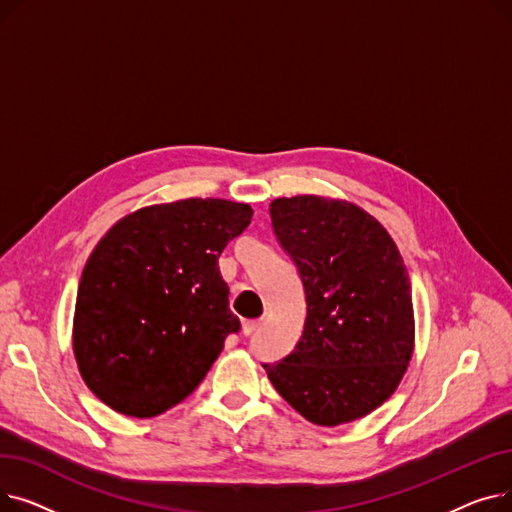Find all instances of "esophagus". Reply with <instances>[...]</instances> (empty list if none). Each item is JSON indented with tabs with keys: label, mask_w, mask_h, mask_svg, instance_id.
Instances as JSON below:
<instances>
[{
	"label": "esophagus",
	"mask_w": 512,
	"mask_h": 512,
	"mask_svg": "<svg viewBox=\"0 0 512 512\" xmlns=\"http://www.w3.org/2000/svg\"><path fill=\"white\" fill-rule=\"evenodd\" d=\"M259 326H261V321H257V319L242 321V334H245V336H253V334L259 330Z\"/></svg>",
	"instance_id": "34e87169"
}]
</instances>
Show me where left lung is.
Here are the masks:
<instances>
[{"mask_svg": "<svg viewBox=\"0 0 512 512\" xmlns=\"http://www.w3.org/2000/svg\"><path fill=\"white\" fill-rule=\"evenodd\" d=\"M305 286L301 340L263 363L288 405L315 425L365 417L392 396L415 344L411 282L392 236L355 203L315 195L270 205Z\"/></svg>", "mask_w": 512, "mask_h": 512, "instance_id": "8db88e82", "label": "left lung"}]
</instances>
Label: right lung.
<instances>
[{
	"label": "right lung",
	"instance_id": "add662e5",
	"mask_svg": "<svg viewBox=\"0 0 512 512\" xmlns=\"http://www.w3.org/2000/svg\"><path fill=\"white\" fill-rule=\"evenodd\" d=\"M253 209L182 199L128 213L93 249L78 284L72 348L89 390L128 417L191 394L240 330L218 259Z\"/></svg>",
	"mask_w": 512,
	"mask_h": 512
}]
</instances>
